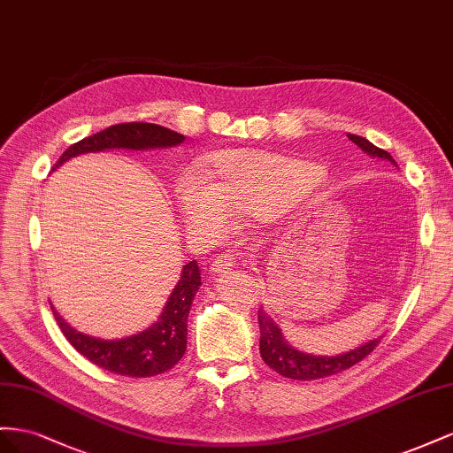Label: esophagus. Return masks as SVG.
Returning <instances> with one entry per match:
<instances>
[{
  "label": "esophagus",
  "instance_id": "esophagus-1",
  "mask_svg": "<svg viewBox=\"0 0 453 453\" xmlns=\"http://www.w3.org/2000/svg\"><path fill=\"white\" fill-rule=\"evenodd\" d=\"M234 265H235L234 264V257H231L229 254H222V256H216L214 257L209 271H211V275H222V273H227V271L234 267Z\"/></svg>",
  "mask_w": 453,
  "mask_h": 453
}]
</instances>
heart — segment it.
<instances>
[{"label":"heart","instance_id":"b5f03b06","mask_svg":"<svg viewBox=\"0 0 453 453\" xmlns=\"http://www.w3.org/2000/svg\"><path fill=\"white\" fill-rule=\"evenodd\" d=\"M201 173L203 178H180L176 203L184 224L211 237L222 234L234 216L271 222L282 209L284 193L315 186L325 174L315 163L256 148L206 155Z\"/></svg>","mask_w":453,"mask_h":453}]
</instances>
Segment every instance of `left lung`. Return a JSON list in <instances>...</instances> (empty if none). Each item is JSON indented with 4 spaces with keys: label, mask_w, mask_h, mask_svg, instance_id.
<instances>
[{
    "label": "left lung",
    "mask_w": 453,
    "mask_h": 453,
    "mask_svg": "<svg viewBox=\"0 0 453 453\" xmlns=\"http://www.w3.org/2000/svg\"><path fill=\"white\" fill-rule=\"evenodd\" d=\"M347 136L366 155H370V157L389 161L391 165L398 166L396 161L391 157V153L376 148L370 140L363 136H355V134H347ZM257 325H260V355L264 358V363L269 368H273L277 373H280V376L290 378V380H303V381L319 380V378H326V376H332V373L351 368L357 363H360L365 357H368L373 351V347L381 342V335H380V338H373L340 355H313V353L300 351V349L292 347L287 340H284L280 328L275 325V320L264 311V309L257 311Z\"/></svg>",
    "instance_id": "obj_1"
}]
</instances>
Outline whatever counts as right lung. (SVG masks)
Returning a JSON list of instances; mask_svg holds the SVG:
<instances>
[{
	"instance_id": "1",
	"label": "right lung",
	"mask_w": 453,
	"mask_h": 453,
	"mask_svg": "<svg viewBox=\"0 0 453 453\" xmlns=\"http://www.w3.org/2000/svg\"><path fill=\"white\" fill-rule=\"evenodd\" d=\"M184 140V134L155 123L111 125L104 131L75 142L62 153L53 171L83 153H98L106 150H169L180 146ZM199 287V265L196 260H191L182 267V273H180L176 287L166 300L159 319L146 330L121 340H104L83 334L70 326L57 313L55 307L53 313L66 340L90 363L111 373H118V376L150 378L171 370L184 357L188 347V315Z\"/></svg>"
}]
</instances>
